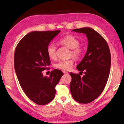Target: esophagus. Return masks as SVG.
Segmentation results:
<instances>
[{
    "label": "esophagus",
    "mask_w": 124,
    "mask_h": 124,
    "mask_svg": "<svg viewBox=\"0 0 124 124\" xmlns=\"http://www.w3.org/2000/svg\"><path fill=\"white\" fill-rule=\"evenodd\" d=\"M63 73L64 74H68V72H66V71H63Z\"/></svg>",
    "instance_id": "1"
}]
</instances>
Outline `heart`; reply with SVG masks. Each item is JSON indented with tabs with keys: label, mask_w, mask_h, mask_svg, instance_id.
<instances>
[{
	"label": "heart",
	"mask_w": 124,
	"mask_h": 124,
	"mask_svg": "<svg viewBox=\"0 0 124 124\" xmlns=\"http://www.w3.org/2000/svg\"><path fill=\"white\" fill-rule=\"evenodd\" d=\"M59 44L64 46L70 49V56H72L75 59L79 60L82 57L84 52V49L82 46L79 44V40L72 35H66L58 41ZM47 54L51 60H55L56 58V46L54 43L49 44L46 49ZM74 63L73 58L62 60L54 64V67L58 70L68 71L71 70Z\"/></svg>",
	"instance_id": "b5f03b06"
}]
</instances>
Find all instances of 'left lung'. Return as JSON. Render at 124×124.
Listing matches in <instances>:
<instances>
[{
	"instance_id": "left-lung-1",
	"label": "left lung",
	"mask_w": 124,
	"mask_h": 124,
	"mask_svg": "<svg viewBox=\"0 0 124 124\" xmlns=\"http://www.w3.org/2000/svg\"><path fill=\"white\" fill-rule=\"evenodd\" d=\"M72 31L86 34L88 39L86 54L77 68L85 75L70 73V91L72 97L81 103H89L103 91L109 75L111 56L103 37L92 28L84 27Z\"/></svg>"
}]
</instances>
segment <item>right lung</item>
Returning a JSON list of instances; mask_svg holds the SVG:
<instances>
[{"instance_id": "obj_1", "label": "right lung", "mask_w": 124, "mask_h": 124, "mask_svg": "<svg viewBox=\"0 0 124 124\" xmlns=\"http://www.w3.org/2000/svg\"><path fill=\"white\" fill-rule=\"evenodd\" d=\"M60 32L57 30L29 33L20 41L15 51V70L21 87L37 104L45 105L54 99L56 86L63 75L56 69L51 71L49 77L42 73L50 64L47 46Z\"/></svg>"}]
</instances>
